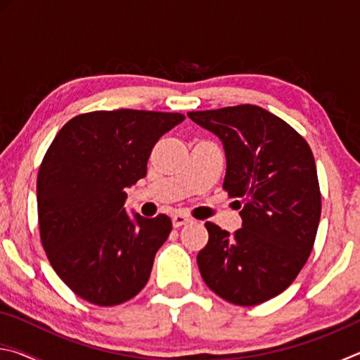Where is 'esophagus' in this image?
<instances>
[{
	"label": "esophagus",
	"instance_id": "34e87169",
	"mask_svg": "<svg viewBox=\"0 0 360 360\" xmlns=\"http://www.w3.org/2000/svg\"><path fill=\"white\" fill-rule=\"evenodd\" d=\"M188 222H192V219L186 214H174L173 216V225L176 229H179V227H182V225H186Z\"/></svg>",
	"mask_w": 360,
	"mask_h": 360
}]
</instances>
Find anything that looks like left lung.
I'll return each mask as SVG.
<instances>
[{
    "mask_svg": "<svg viewBox=\"0 0 360 360\" xmlns=\"http://www.w3.org/2000/svg\"><path fill=\"white\" fill-rule=\"evenodd\" d=\"M219 136L227 158L224 191L238 198L243 227L230 235L206 222L197 255L206 285L224 300L254 307L281 294L307 264L321 219L313 152L266 109L229 106L187 114Z\"/></svg>",
    "mask_w": 360,
    "mask_h": 360,
    "instance_id": "1",
    "label": "left lung"
}]
</instances>
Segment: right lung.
Wrapping results in <instances>:
<instances>
[{"label": "right lung", "instance_id": "1", "mask_svg": "<svg viewBox=\"0 0 360 360\" xmlns=\"http://www.w3.org/2000/svg\"><path fill=\"white\" fill-rule=\"evenodd\" d=\"M184 119L138 109L79 114L49 146L36 182L41 243L84 300L114 307L148 283L172 219L130 217L125 187L144 178L152 148Z\"/></svg>", "mask_w": 360, "mask_h": 360}]
</instances>
